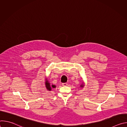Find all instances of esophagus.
Returning <instances> with one entry per match:
<instances>
[{"mask_svg": "<svg viewBox=\"0 0 127 127\" xmlns=\"http://www.w3.org/2000/svg\"><path fill=\"white\" fill-rule=\"evenodd\" d=\"M62 85L64 86H67V83H62Z\"/></svg>", "mask_w": 127, "mask_h": 127, "instance_id": "esophagus-1", "label": "esophagus"}]
</instances>
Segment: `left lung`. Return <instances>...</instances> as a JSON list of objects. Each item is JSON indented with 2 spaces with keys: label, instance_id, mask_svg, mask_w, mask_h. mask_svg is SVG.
Here are the masks:
<instances>
[{
  "label": "left lung",
  "instance_id": "8db88e82",
  "mask_svg": "<svg viewBox=\"0 0 127 127\" xmlns=\"http://www.w3.org/2000/svg\"><path fill=\"white\" fill-rule=\"evenodd\" d=\"M84 86V83L83 82H82V83L80 85V88H83Z\"/></svg>",
  "mask_w": 127,
  "mask_h": 127
}]
</instances>
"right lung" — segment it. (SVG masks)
<instances>
[{
	"instance_id": "add662e5",
	"label": "right lung",
	"mask_w": 127,
	"mask_h": 127,
	"mask_svg": "<svg viewBox=\"0 0 127 127\" xmlns=\"http://www.w3.org/2000/svg\"><path fill=\"white\" fill-rule=\"evenodd\" d=\"M45 84L46 89L49 92L51 91L52 88H54L56 87V85H53V84H51V83L49 82V81H48L47 78L46 79V80L45 82Z\"/></svg>"
}]
</instances>
